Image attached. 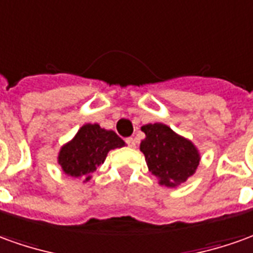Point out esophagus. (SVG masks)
Wrapping results in <instances>:
<instances>
[{
  "mask_svg": "<svg viewBox=\"0 0 253 253\" xmlns=\"http://www.w3.org/2000/svg\"><path fill=\"white\" fill-rule=\"evenodd\" d=\"M126 142H127V145L130 146V148H135V145H137V142H135V139L131 138V137H130V138H127Z\"/></svg>",
  "mask_w": 253,
  "mask_h": 253,
  "instance_id": "1",
  "label": "esophagus"
}]
</instances>
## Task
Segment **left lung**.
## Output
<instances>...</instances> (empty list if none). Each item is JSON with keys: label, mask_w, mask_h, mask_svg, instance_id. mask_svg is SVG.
<instances>
[{"label": "left lung", "mask_w": 253, "mask_h": 253, "mask_svg": "<svg viewBox=\"0 0 253 253\" xmlns=\"http://www.w3.org/2000/svg\"><path fill=\"white\" fill-rule=\"evenodd\" d=\"M145 138L139 144L152 175L162 186L176 188L196 172L200 152L190 139L176 134L164 123H148L141 127Z\"/></svg>", "instance_id": "obj_1"}]
</instances>
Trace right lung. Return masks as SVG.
<instances>
[{"label": "right lung", "mask_w": 253, "mask_h": 253, "mask_svg": "<svg viewBox=\"0 0 253 253\" xmlns=\"http://www.w3.org/2000/svg\"><path fill=\"white\" fill-rule=\"evenodd\" d=\"M125 145L126 142L112 130H105L98 123H86L60 148L57 163L65 175L82 178L86 183L105 162L108 152Z\"/></svg>", "instance_id": "add662e5"}]
</instances>
